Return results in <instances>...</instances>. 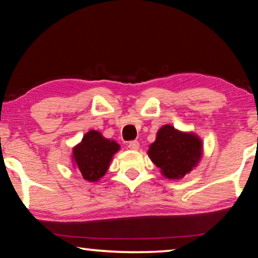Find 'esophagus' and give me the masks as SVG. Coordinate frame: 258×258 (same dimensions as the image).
<instances>
[{
    "label": "esophagus",
    "mask_w": 258,
    "mask_h": 258,
    "mask_svg": "<svg viewBox=\"0 0 258 258\" xmlns=\"http://www.w3.org/2000/svg\"><path fill=\"white\" fill-rule=\"evenodd\" d=\"M128 148L132 150H138L140 148V143L138 141H131L128 143Z\"/></svg>",
    "instance_id": "34e87169"
}]
</instances>
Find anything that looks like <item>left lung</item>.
Here are the masks:
<instances>
[{"instance_id": "1", "label": "left lung", "mask_w": 258, "mask_h": 258, "mask_svg": "<svg viewBox=\"0 0 258 258\" xmlns=\"http://www.w3.org/2000/svg\"><path fill=\"white\" fill-rule=\"evenodd\" d=\"M203 142L195 133L181 132L164 125L157 132L148 156L166 178L178 180L190 173L202 159Z\"/></svg>"}]
</instances>
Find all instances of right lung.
Segmentation results:
<instances>
[{"label":"right lung","instance_id":"obj_1","mask_svg":"<svg viewBox=\"0 0 258 258\" xmlns=\"http://www.w3.org/2000/svg\"><path fill=\"white\" fill-rule=\"evenodd\" d=\"M119 148L116 141L103 138L98 131L91 130L83 137L81 143L74 147V166L84 180L97 182L106 174L112 156Z\"/></svg>","mask_w":258,"mask_h":258}]
</instances>
